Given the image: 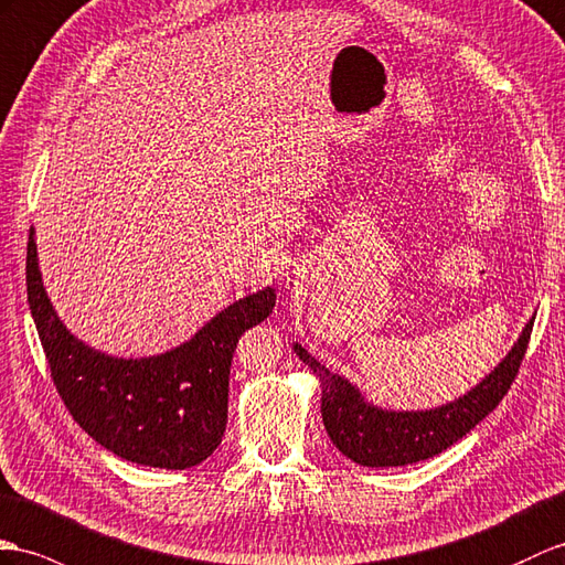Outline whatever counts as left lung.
Returning <instances> with one entry per match:
<instances>
[{
  "label": "left lung",
  "instance_id": "8db88e82",
  "mask_svg": "<svg viewBox=\"0 0 565 565\" xmlns=\"http://www.w3.org/2000/svg\"><path fill=\"white\" fill-rule=\"evenodd\" d=\"M534 316L503 360L475 388L431 409L379 407L345 376L326 369L299 342L292 350L321 383V415L330 441L356 465L401 467L444 452L472 431L511 388L527 350Z\"/></svg>",
  "mask_w": 565,
  "mask_h": 565
}]
</instances>
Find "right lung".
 <instances>
[{
  "label": "right lung",
  "mask_w": 565,
  "mask_h": 565,
  "mask_svg": "<svg viewBox=\"0 0 565 565\" xmlns=\"http://www.w3.org/2000/svg\"><path fill=\"white\" fill-rule=\"evenodd\" d=\"M25 282L52 381L81 429L121 460L160 470H186L213 456L227 426L232 354L246 330L270 316L273 287L232 301L168 352L115 356L76 338L54 311L35 227Z\"/></svg>",
  "instance_id": "right-lung-1"
}]
</instances>
